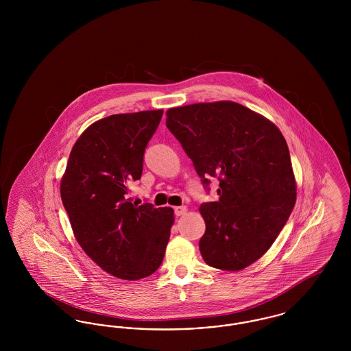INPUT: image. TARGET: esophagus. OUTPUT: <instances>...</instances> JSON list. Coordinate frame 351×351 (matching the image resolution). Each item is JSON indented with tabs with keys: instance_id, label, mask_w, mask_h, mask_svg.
<instances>
[{
	"instance_id": "34e87169",
	"label": "esophagus",
	"mask_w": 351,
	"mask_h": 351,
	"mask_svg": "<svg viewBox=\"0 0 351 351\" xmlns=\"http://www.w3.org/2000/svg\"><path fill=\"white\" fill-rule=\"evenodd\" d=\"M186 213V206H176L175 208V215L176 216H184Z\"/></svg>"
}]
</instances>
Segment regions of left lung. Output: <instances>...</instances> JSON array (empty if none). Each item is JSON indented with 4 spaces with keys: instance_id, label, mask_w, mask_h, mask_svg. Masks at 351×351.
I'll list each match as a JSON object with an SVG mask.
<instances>
[{
    "instance_id": "8db88e82",
    "label": "left lung",
    "mask_w": 351,
    "mask_h": 351,
    "mask_svg": "<svg viewBox=\"0 0 351 351\" xmlns=\"http://www.w3.org/2000/svg\"><path fill=\"white\" fill-rule=\"evenodd\" d=\"M166 125L192 159L202 183L218 178V200L200 205L206 230L202 259L239 271L275 242L296 202V180L283 134L233 101L168 109Z\"/></svg>"
}]
</instances>
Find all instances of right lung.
I'll return each mask as SVG.
<instances>
[{
    "label": "right lung",
    "mask_w": 351,
    "mask_h": 351,
    "mask_svg": "<svg viewBox=\"0 0 351 351\" xmlns=\"http://www.w3.org/2000/svg\"><path fill=\"white\" fill-rule=\"evenodd\" d=\"M162 116L159 109L96 121L73 145L62 178V201L76 241L118 279L138 280L159 268L175 221L172 208L138 205L129 197Z\"/></svg>",
    "instance_id": "obj_1"
}]
</instances>
